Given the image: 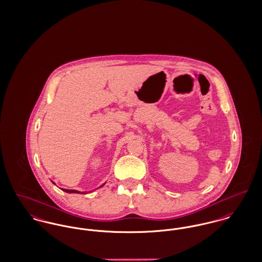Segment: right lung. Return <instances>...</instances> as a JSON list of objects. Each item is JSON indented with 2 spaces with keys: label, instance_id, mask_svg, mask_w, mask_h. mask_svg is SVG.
I'll use <instances>...</instances> for the list:
<instances>
[{
  "label": "right lung",
  "instance_id": "right-lung-1",
  "mask_svg": "<svg viewBox=\"0 0 262 262\" xmlns=\"http://www.w3.org/2000/svg\"><path fill=\"white\" fill-rule=\"evenodd\" d=\"M52 182H53L54 184H56L54 181H52ZM104 184H105V182H104L102 185H101L100 187L103 186ZM98 188H99V187H98ZM98 188H96V189H98ZM96 189H95V190H96ZM61 190H63V191H66V192H68V193H82V194H83V193H89V192H91V191H81H81H79V190H76V189H66V188H62ZM93 191H94V190H93Z\"/></svg>",
  "mask_w": 262,
  "mask_h": 262
}]
</instances>
